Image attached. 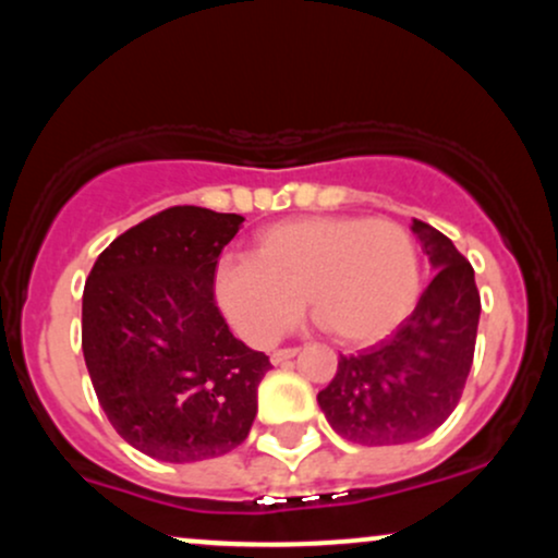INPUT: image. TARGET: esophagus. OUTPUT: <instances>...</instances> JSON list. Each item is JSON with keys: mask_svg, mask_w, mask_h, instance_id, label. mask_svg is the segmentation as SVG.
<instances>
[{"mask_svg": "<svg viewBox=\"0 0 558 558\" xmlns=\"http://www.w3.org/2000/svg\"><path fill=\"white\" fill-rule=\"evenodd\" d=\"M296 354H299V349H278V351H272V354H270V362L272 364H283L288 360H293Z\"/></svg>", "mask_w": 558, "mask_h": 558, "instance_id": "34e87169", "label": "esophagus"}]
</instances>
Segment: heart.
<instances>
[{"mask_svg":"<svg viewBox=\"0 0 558 558\" xmlns=\"http://www.w3.org/2000/svg\"><path fill=\"white\" fill-rule=\"evenodd\" d=\"M422 254L407 228L369 217H299L265 228L248 262H226L215 296L252 343H272L293 323L301 296L345 345L383 341L414 312Z\"/></svg>","mask_w":558,"mask_h":558,"instance_id":"1","label":"heart"}]
</instances>
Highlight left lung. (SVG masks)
<instances>
[{"label": "left lung", "instance_id": "1", "mask_svg": "<svg viewBox=\"0 0 558 558\" xmlns=\"http://www.w3.org/2000/svg\"><path fill=\"white\" fill-rule=\"evenodd\" d=\"M412 230L430 259V286L388 341L341 356L330 386L317 393L332 430L362 446L412 444L444 425L475 356V270L440 230L422 220Z\"/></svg>", "mask_w": 558, "mask_h": 558}]
</instances>
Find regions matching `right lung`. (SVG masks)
<instances>
[{
  "label": "right lung",
  "instance_id": "obj_1",
  "mask_svg": "<svg viewBox=\"0 0 558 558\" xmlns=\"http://www.w3.org/2000/svg\"><path fill=\"white\" fill-rule=\"evenodd\" d=\"M241 215L170 207L118 235L83 288V360L120 438L159 462L222 457L246 440L272 367L215 304Z\"/></svg>",
  "mask_w": 558,
  "mask_h": 558
}]
</instances>
